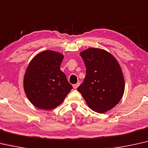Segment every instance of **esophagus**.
Segmentation results:
<instances>
[{
	"label": "esophagus",
	"instance_id": "34e87169",
	"mask_svg": "<svg viewBox=\"0 0 148 148\" xmlns=\"http://www.w3.org/2000/svg\"><path fill=\"white\" fill-rule=\"evenodd\" d=\"M80 82H78L77 84H75L73 85V88H74V89H77V88H78L79 86H80Z\"/></svg>",
	"mask_w": 148,
	"mask_h": 148
}]
</instances>
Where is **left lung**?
Listing matches in <instances>:
<instances>
[{"mask_svg":"<svg viewBox=\"0 0 148 148\" xmlns=\"http://www.w3.org/2000/svg\"><path fill=\"white\" fill-rule=\"evenodd\" d=\"M80 54L86 71L83 83L77 90L90 108L104 113L118 104L124 92L120 66L113 55L100 48H88Z\"/></svg>","mask_w":148,"mask_h":148,"instance_id":"1","label":"left lung"}]
</instances>
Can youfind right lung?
Segmentation results:
<instances>
[{"instance_id":"add662e5","label":"right lung","mask_w":148,"mask_h":148,"mask_svg":"<svg viewBox=\"0 0 148 148\" xmlns=\"http://www.w3.org/2000/svg\"><path fill=\"white\" fill-rule=\"evenodd\" d=\"M64 55L45 50L32 58L24 76V90L28 100L39 109H54L63 102L72 86L60 70Z\"/></svg>"}]
</instances>
